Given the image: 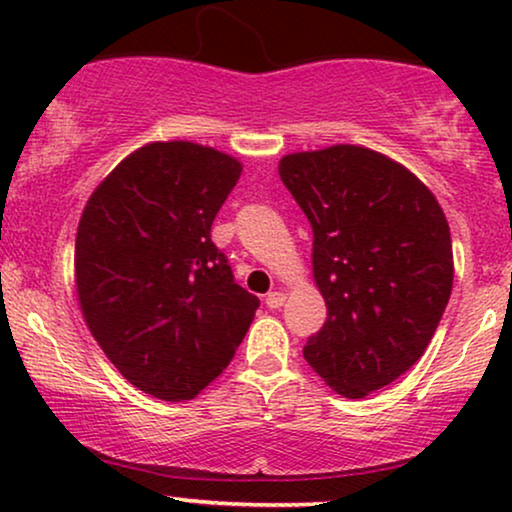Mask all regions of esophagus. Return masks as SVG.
I'll return each mask as SVG.
<instances>
[{
	"instance_id": "1",
	"label": "esophagus",
	"mask_w": 512,
	"mask_h": 512,
	"mask_svg": "<svg viewBox=\"0 0 512 512\" xmlns=\"http://www.w3.org/2000/svg\"><path fill=\"white\" fill-rule=\"evenodd\" d=\"M286 303V293L284 291H270L268 296H265V305L272 307V310H277V307H282Z\"/></svg>"
}]
</instances>
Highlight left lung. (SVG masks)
<instances>
[{"mask_svg": "<svg viewBox=\"0 0 512 512\" xmlns=\"http://www.w3.org/2000/svg\"><path fill=\"white\" fill-rule=\"evenodd\" d=\"M279 177L312 226L328 310L305 361L335 394L363 398L429 347L452 293L450 226L408 167L366 146L289 153Z\"/></svg>", "mask_w": 512, "mask_h": 512, "instance_id": "8db88e82", "label": "left lung"}]
</instances>
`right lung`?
<instances>
[{"instance_id":"add662e5","label":"right lung","mask_w":512,"mask_h":512,"mask_svg":"<svg viewBox=\"0 0 512 512\" xmlns=\"http://www.w3.org/2000/svg\"><path fill=\"white\" fill-rule=\"evenodd\" d=\"M242 174L228 153L151 142L123 158L83 207L74 282L83 319L125 380L191 401L223 373L258 298L235 284L212 221Z\"/></svg>"}]
</instances>
